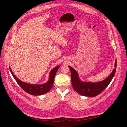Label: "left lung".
Instances as JSON below:
<instances>
[{
	"instance_id": "8db88e82",
	"label": "left lung",
	"mask_w": 127,
	"mask_h": 127,
	"mask_svg": "<svg viewBox=\"0 0 127 127\" xmlns=\"http://www.w3.org/2000/svg\"><path fill=\"white\" fill-rule=\"evenodd\" d=\"M71 71V83L74 90L78 94L84 96L95 97L104 90L111 82L116 71L117 59L114 64L115 68L105 79L98 82H83L80 79L78 72L74 68L68 66Z\"/></svg>"
}]
</instances>
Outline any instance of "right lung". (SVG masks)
<instances>
[{"label": "right lung", "instance_id": "right-lung-1", "mask_svg": "<svg viewBox=\"0 0 127 127\" xmlns=\"http://www.w3.org/2000/svg\"><path fill=\"white\" fill-rule=\"evenodd\" d=\"M60 67V66H58L53 68L51 70L50 74L49 75V78L48 80V82L44 84L39 85H33L22 82L15 75L13 71H11L10 67L9 70L11 74H12L14 78L16 80L18 84L20 86V87L23 90H24L25 92H27V93L30 95L34 96H40L48 93V92L52 89L54 84V78L56 73Z\"/></svg>", "mask_w": 127, "mask_h": 127}]
</instances>
